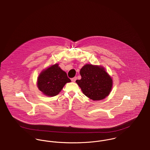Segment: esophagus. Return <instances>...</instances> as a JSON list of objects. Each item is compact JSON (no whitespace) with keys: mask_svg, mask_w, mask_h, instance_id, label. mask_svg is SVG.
Masks as SVG:
<instances>
[{"mask_svg":"<svg viewBox=\"0 0 150 150\" xmlns=\"http://www.w3.org/2000/svg\"><path fill=\"white\" fill-rule=\"evenodd\" d=\"M76 79H77L76 77H74V78H72L71 79V81H73V82H75V81H76Z\"/></svg>","mask_w":150,"mask_h":150,"instance_id":"esophagus-1","label":"esophagus"}]
</instances>
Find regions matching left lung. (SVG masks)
Wrapping results in <instances>:
<instances>
[{"mask_svg":"<svg viewBox=\"0 0 150 150\" xmlns=\"http://www.w3.org/2000/svg\"><path fill=\"white\" fill-rule=\"evenodd\" d=\"M81 78L76 82L83 93L93 100H102L111 92L112 79L102 66L84 65L80 71Z\"/></svg>","mask_w":150,"mask_h":150,"instance_id":"obj_1","label":"left lung"}]
</instances>
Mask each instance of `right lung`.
<instances>
[{
    "mask_svg": "<svg viewBox=\"0 0 150 150\" xmlns=\"http://www.w3.org/2000/svg\"><path fill=\"white\" fill-rule=\"evenodd\" d=\"M70 81L66 72L59 67L58 64H55L42 71L38 78L37 86L45 95L54 96Z\"/></svg>",
    "mask_w": 150,
    "mask_h": 150,
    "instance_id": "1",
    "label": "right lung"
}]
</instances>
